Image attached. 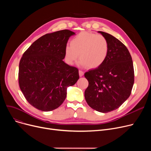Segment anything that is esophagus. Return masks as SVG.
<instances>
[{
    "label": "esophagus",
    "mask_w": 151,
    "mask_h": 151,
    "mask_svg": "<svg viewBox=\"0 0 151 151\" xmlns=\"http://www.w3.org/2000/svg\"><path fill=\"white\" fill-rule=\"evenodd\" d=\"M84 71H81V70L79 71V75H80V76H83L84 75Z\"/></svg>",
    "instance_id": "1"
}]
</instances>
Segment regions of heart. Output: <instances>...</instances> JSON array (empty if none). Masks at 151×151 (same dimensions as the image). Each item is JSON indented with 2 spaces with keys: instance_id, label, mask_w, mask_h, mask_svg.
<instances>
[{
  "instance_id": "b5f03b06",
  "label": "heart",
  "mask_w": 151,
  "mask_h": 151,
  "mask_svg": "<svg viewBox=\"0 0 151 151\" xmlns=\"http://www.w3.org/2000/svg\"><path fill=\"white\" fill-rule=\"evenodd\" d=\"M108 51V42L104 36L82 32L71 40L70 45L65 47L64 55L68 64H73L79 57L80 67L96 68L105 62Z\"/></svg>"
}]
</instances>
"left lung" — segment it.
Masks as SVG:
<instances>
[{
    "label": "left lung",
    "instance_id": "left-lung-1",
    "mask_svg": "<svg viewBox=\"0 0 151 151\" xmlns=\"http://www.w3.org/2000/svg\"><path fill=\"white\" fill-rule=\"evenodd\" d=\"M98 32L107 40L108 55L101 66L85 73L89 86L84 97L90 107L106 113L117 109L130 97L134 69L127 47L113 35L101 31Z\"/></svg>",
    "mask_w": 151,
    "mask_h": 151
}]
</instances>
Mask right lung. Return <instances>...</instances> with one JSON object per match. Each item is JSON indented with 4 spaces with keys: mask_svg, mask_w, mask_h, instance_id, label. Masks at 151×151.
Returning <instances> with one entry per match:
<instances>
[{
    "mask_svg": "<svg viewBox=\"0 0 151 151\" xmlns=\"http://www.w3.org/2000/svg\"><path fill=\"white\" fill-rule=\"evenodd\" d=\"M69 30L47 34L37 39L23 54L19 65L20 89L29 104L42 111L60 106L69 86L78 80V70L63 61L71 35Z\"/></svg>",
    "mask_w": 151,
    "mask_h": 151,
    "instance_id": "add662e5",
    "label": "right lung"
}]
</instances>
